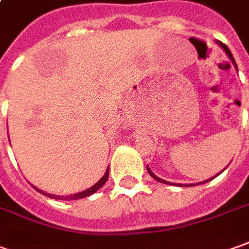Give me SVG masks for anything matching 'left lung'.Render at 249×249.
I'll use <instances>...</instances> for the list:
<instances>
[{
	"mask_svg": "<svg viewBox=\"0 0 249 249\" xmlns=\"http://www.w3.org/2000/svg\"><path fill=\"white\" fill-rule=\"evenodd\" d=\"M219 45H221V46H222V49L226 52V54L229 56V58H230V60H231V63L234 64V67L237 68V64H236V61H234V58H233V54L230 53L229 48H228L226 45H223V43H219ZM146 170H148V173H149V175H151V177H153V178H155L156 181H159V182H161V183H167V181H164V179H161V178H159V177H156V175L153 174V173H152V171H151V168H149V167H146ZM222 171H223V170H222ZM222 171H221V173H222ZM221 173H219V174H221ZM219 174H216V175H219ZM216 175H215V177H216ZM211 179H213V178H211ZM204 182H206V181H204ZM204 182H201V183H204Z\"/></svg>",
	"mask_w": 249,
	"mask_h": 249,
	"instance_id": "1",
	"label": "left lung"
}]
</instances>
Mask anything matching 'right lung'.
Masks as SVG:
<instances>
[{
  "instance_id": "1",
  "label": "right lung",
  "mask_w": 249,
  "mask_h": 249,
  "mask_svg": "<svg viewBox=\"0 0 249 249\" xmlns=\"http://www.w3.org/2000/svg\"><path fill=\"white\" fill-rule=\"evenodd\" d=\"M108 174H109V170L107 168V171H105V174L103 175V178L98 181L97 183H94L91 188H89V189H86V191L83 192H79V193H75V195H71V196H67V197H64V196H56V195H51V193H46V192L43 191H39L38 188H35L36 191L39 192V193H42V195H45V196H48V197L51 198H58V200H78V198H83V197H88V196H90V195H93V193H96V192L104 185L105 182H107V179H108Z\"/></svg>"
}]
</instances>
